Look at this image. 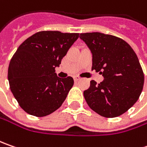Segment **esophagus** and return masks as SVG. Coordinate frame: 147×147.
I'll return each mask as SVG.
<instances>
[{
	"label": "esophagus",
	"instance_id": "1",
	"mask_svg": "<svg viewBox=\"0 0 147 147\" xmlns=\"http://www.w3.org/2000/svg\"><path fill=\"white\" fill-rule=\"evenodd\" d=\"M74 81H75V82H78V80H80V78L78 76H75L74 78Z\"/></svg>",
	"mask_w": 147,
	"mask_h": 147
}]
</instances>
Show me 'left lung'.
<instances>
[{
    "mask_svg": "<svg viewBox=\"0 0 147 147\" xmlns=\"http://www.w3.org/2000/svg\"><path fill=\"white\" fill-rule=\"evenodd\" d=\"M79 37L92 53V69L104 81L92 80L83 92L89 107L100 115H121L137 102L144 84V74L133 48L119 37L101 32L81 33Z\"/></svg>",
    "mask_w": 147,
    "mask_h": 147,
    "instance_id": "8db88e82",
    "label": "left lung"
}]
</instances>
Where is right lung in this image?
Listing matches in <instances>:
<instances>
[{
	"instance_id": "add662e5",
	"label": "right lung",
	"mask_w": 147,
	"mask_h": 147,
	"mask_svg": "<svg viewBox=\"0 0 147 147\" xmlns=\"http://www.w3.org/2000/svg\"><path fill=\"white\" fill-rule=\"evenodd\" d=\"M79 33L41 31L27 38L15 51L8 69L9 88L26 113L44 117L58 110L73 85L72 77H57L55 67Z\"/></svg>"
}]
</instances>
